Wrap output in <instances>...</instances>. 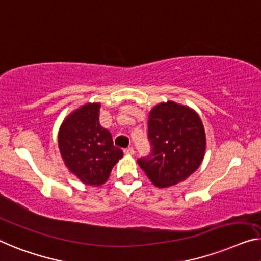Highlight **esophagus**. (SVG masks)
Instances as JSON below:
<instances>
[{"label": "esophagus", "mask_w": 261, "mask_h": 261, "mask_svg": "<svg viewBox=\"0 0 261 261\" xmlns=\"http://www.w3.org/2000/svg\"><path fill=\"white\" fill-rule=\"evenodd\" d=\"M124 153H125L126 155H132L135 153V150L132 149V147H127V149L124 150Z\"/></svg>", "instance_id": "obj_1"}]
</instances>
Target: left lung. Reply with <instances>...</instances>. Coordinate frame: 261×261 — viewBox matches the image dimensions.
Listing matches in <instances>:
<instances>
[{
    "instance_id": "left-lung-1",
    "label": "left lung",
    "mask_w": 261,
    "mask_h": 261,
    "mask_svg": "<svg viewBox=\"0 0 261 261\" xmlns=\"http://www.w3.org/2000/svg\"><path fill=\"white\" fill-rule=\"evenodd\" d=\"M147 132L152 151L138 164L157 188L177 185L200 166L206 135L193 109L172 100L157 104L149 112Z\"/></svg>"
}]
</instances>
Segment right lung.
I'll use <instances>...</instances> for the list:
<instances>
[{"label":"right lung","mask_w":261,"mask_h":261,"mask_svg":"<svg viewBox=\"0 0 261 261\" xmlns=\"http://www.w3.org/2000/svg\"><path fill=\"white\" fill-rule=\"evenodd\" d=\"M100 103H87L73 110L58 130V149L69 172L85 185L100 186L123 157L111 134L99 124Z\"/></svg>","instance_id":"add662e5"}]
</instances>
